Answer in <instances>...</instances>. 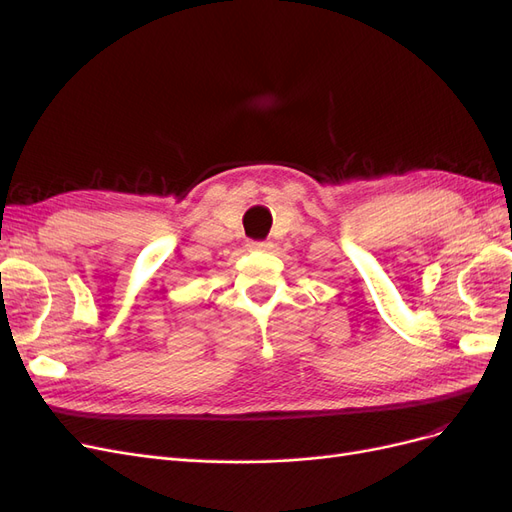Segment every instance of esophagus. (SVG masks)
Masks as SVG:
<instances>
[{"label": "esophagus", "mask_w": 512, "mask_h": 512, "mask_svg": "<svg viewBox=\"0 0 512 512\" xmlns=\"http://www.w3.org/2000/svg\"><path fill=\"white\" fill-rule=\"evenodd\" d=\"M247 250L269 252V250H271V243H269V241H250V243H247Z\"/></svg>", "instance_id": "1"}]
</instances>
